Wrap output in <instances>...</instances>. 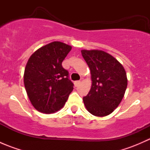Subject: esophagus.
Here are the masks:
<instances>
[{
    "mask_svg": "<svg viewBox=\"0 0 150 150\" xmlns=\"http://www.w3.org/2000/svg\"><path fill=\"white\" fill-rule=\"evenodd\" d=\"M80 84H81V81H75V86H78Z\"/></svg>",
    "mask_w": 150,
    "mask_h": 150,
    "instance_id": "esophagus-1",
    "label": "esophagus"
}]
</instances>
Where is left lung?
<instances>
[{"instance_id":"1","label":"left lung","mask_w":150,"mask_h":150,"mask_svg":"<svg viewBox=\"0 0 150 150\" xmlns=\"http://www.w3.org/2000/svg\"><path fill=\"white\" fill-rule=\"evenodd\" d=\"M91 70L92 85L83 103L93 115L111 114L121 102L128 84L126 72L115 57L101 50H82Z\"/></svg>"}]
</instances>
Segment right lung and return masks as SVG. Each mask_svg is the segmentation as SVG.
I'll list each match as a JSON object with an SVG mask.
<instances>
[{"label": "right lung", "instance_id": "add662e5", "mask_svg": "<svg viewBox=\"0 0 150 150\" xmlns=\"http://www.w3.org/2000/svg\"><path fill=\"white\" fill-rule=\"evenodd\" d=\"M72 46L54 41L42 46L29 58L24 73V83L30 102L42 113L61 110L73 90L68 71L62 63Z\"/></svg>", "mask_w": 150, "mask_h": 150}]
</instances>
